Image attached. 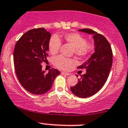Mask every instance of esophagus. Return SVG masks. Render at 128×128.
Segmentation results:
<instances>
[{
	"label": "esophagus",
	"instance_id": "34e87169",
	"mask_svg": "<svg viewBox=\"0 0 128 128\" xmlns=\"http://www.w3.org/2000/svg\"><path fill=\"white\" fill-rule=\"evenodd\" d=\"M61 74L63 75H66V76H68L70 75V74H69V73H67V72H61Z\"/></svg>",
	"mask_w": 128,
	"mask_h": 128
}]
</instances>
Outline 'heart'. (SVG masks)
<instances>
[{"instance_id": "1", "label": "heart", "mask_w": 128, "mask_h": 128, "mask_svg": "<svg viewBox=\"0 0 128 128\" xmlns=\"http://www.w3.org/2000/svg\"><path fill=\"white\" fill-rule=\"evenodd\" d=\"M63 39L74 48V53L78 56H86L89 54L93 48L92 44L86 42L85 38L78 33H67L64 35ZM61 45L60 38L56 35L52 36L48 42L49 52L51 54H55L58 52ZM53 63L60 69L67 70L75 63V61L62 56H58L54 59Z\"/></svg>"}]
</instances>
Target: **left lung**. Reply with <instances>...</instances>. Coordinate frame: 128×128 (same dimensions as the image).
I'll return each mask as SVG.
<instances>
[{
    "label": "left lung",
    "mask_w": 128,
    "mask_h": 128,
    "mask_svg": "<svg viewBox=\"0 0 128 128\" xmlns=\"http://www.w3.org/2000/svg\"><path fill=\"white\" fill-rule=\"evenodd\" d=\"M78 31L93 34L94 40V53L78 67V68H86V73L81 76L75 86L70 88L74 95L84 98L97 93L106 82L112 67V51L110 44L103 35L89 28Z\"/></svg>",
    "instance_id": "obj_1"
}]
</instances>
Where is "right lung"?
I'll return each instance as SVG.
<instances>
[{
	"label": "right lung",
	"instance_id": "right-lung-1",
	"mask_svg": "<svg viewBox=\"0 0 128 128\" xmlns=\"http://www.w3.org/2000/svg\"><path fill=\"white\" fill-rule=\"evenodd\" d=\"M51 34L44 28L32 29L17 42L14 50V64L20 84L28 92L41 95L51 89L60 71L52 68L47 74L40 63L47 60Z\"/></svg>",
	"mask_w": 128,
	"mask_h": 128
}]
</instances>
